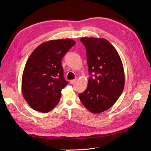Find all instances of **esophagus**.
<instances>
[{
    "label": "esophagus",
    "instance_id": "1",
    "mask_svg": "<svg viewBox=\"0 0 151 151\" xmlns=\"http://www.w3.org/2000/svg\"><path fill=\"white\" fill-rule=\"evenodd\" d=\"M76 81H77V79L70 80V84H74V83H76Z\"/></svg>",
    "mask_w": 151,
    "mask_h": 151
}]
</instances>
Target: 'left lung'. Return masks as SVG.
<instances>
[{"label": "left lung", "mask_w": 151, "mask_h": 151, "mask_svg": "<svg viewBox=\"0 0 151 151\" xmlns=\"http://www.w3.org/2000/svg\"><path fill=\"white\" fill-rule=\"evenodd\" d=\"M86 49L91 75L86 89L79 94L81 103L93 113L111 108L119 98L125 86L123 63L116 50L104 38H81Z\"/></svg>", "instance_id": "1"}]
</instances>
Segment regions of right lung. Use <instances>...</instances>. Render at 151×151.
<instances>
[{"label":"right lung","mask_w":151,"mask_h":151,"mask_svg":"<svg viewBox=\"0 0 151 151\" xmlns=\"http://www.w3.org/2000/svg\"><path fill=\"white\" fill-rule=\"evenodd\" d=\"M75 44L67 38L50 40L31 54L22 73L21 91L35 110L49 112L60 101L61 91L68 84L63 78L62 59Z\"/></svg>","instance_id":"1"}]
</instances>
